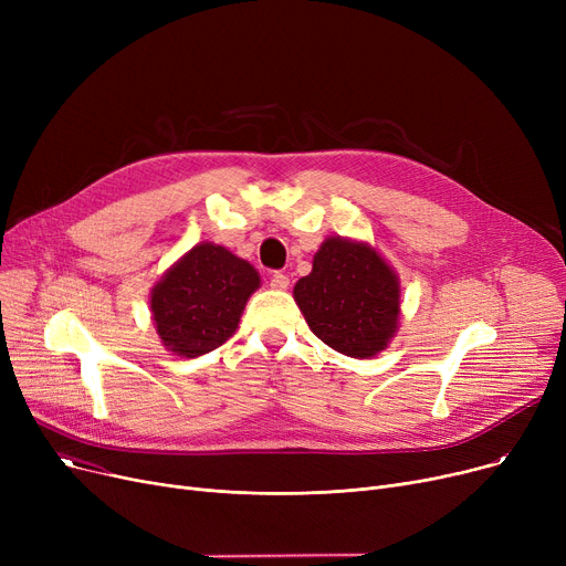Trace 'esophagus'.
<instances>
[{
  "label": "esophagus",
  "instance_id": "1",
  "mask_svg": "<svg viewBox=\"0 0 566 566\" xmlns=\"http://www.w3.org/2000/svg\"><path fill=\"white\" fill-rule=\"evenodd\" d=\"M271 289H275V291H286V289H289V277H286L284 273H275V275L271 277Z\"/></svg>",
  "mask_w": 566,
  "mask_h": 566
}]
</instances>
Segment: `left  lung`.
I'll use <instances>...</instances> for the list:
<instances>
[{
    "instance_id": "left-lung-1",
    "label": "left lung",
    "mask_w": 566,
    "mask_h": 566,
    "mask_svg": "<svg viewBox=\"0 0 566 566\" xmlns=\"http://www.w3.org/2000/svg\"><path fill=\"white\" fill-rule=\"evenodd\" d=\"M293 301L310 331L348 358H376L399 331V275L367 241L325 238L312 273L295 282Z\"/></svg>"
}]
</instances>
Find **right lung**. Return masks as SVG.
Returning a JSON list of instances; mask_svg holds the SVG:
<instances>
[{
  "label": "right lung",
  "instance_id": "right-lung-1",
  "mask_svg": "<svg viewBox=\"0 0 566 566\" xmlns=\"http://www.w3.org/2000/svg\"><path fill=\"white\" fill-rule=\"evenodd\" d=\"M261 286L256 268L224 245L197 243L151 289V321L167 350L197 358L222 346Z\"/></svg>",
  "mask_w": 566,
  "mask_h": 566
}]
</instances>
